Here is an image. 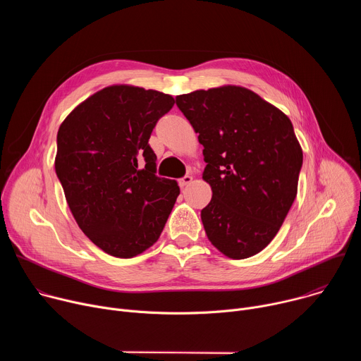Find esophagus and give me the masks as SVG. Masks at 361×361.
Segmentation results:
<instances>
[{"label": "esophagus", "mask_w": 361, "mask_h": 361, "mask_svg": "<svg viewBox=\"0 0 361 361\" xmlns=\"http://www.w3.org/2000/svg\"><path fill=\"white\" fill-rule=\"evenodd\" d=\"M192 183V177L190 176V174H187V176H184L183 178H180L178 180V184H180V187L181 188H184V187H187L188 184H191Z\"/></svg>", "instance_id": "obj_1"}]
</instances>
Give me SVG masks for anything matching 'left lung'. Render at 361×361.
<instances>
[{
    "label": "left lung",
    "mask_w": 361,
    "mask_h": 361,
    "mask_svg": "<svg viewBox=\"0 0 361 361\" xmlns=\"http://www.w3.org/2000/svg\"><path fill=\"white\" fill-rule=\"evenodd\" d=\"M176 104L204 147L202 178L213 190L201 210L205 234L230 259L260 252L297 195L302 151L290 118L237 85L177 95Z\"/></svg>",
    "instance_id": "1"
}]
</instances>
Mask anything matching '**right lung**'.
Listing matches in <instances>:
<instances>
[{
  "label": "right lung",
  "mask_w": 361,
  "mask_h": 361,
  "mask_svg": "<svg viewBox=\"0 0 361 361\" xmlns=\"http://www.w3.org/2000/svg\"><path fill=\"white\" fill-rule=\"evenodd\" d=\"M174 98L131 85L92 94L63 121L56 173L82 233L102 251L131 259L156 243L180 194L157 177L148 144Z\"/></svg>",
  "instance_id": "right-lung-1"
}]
</instances>
